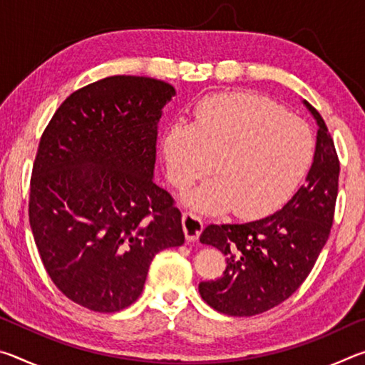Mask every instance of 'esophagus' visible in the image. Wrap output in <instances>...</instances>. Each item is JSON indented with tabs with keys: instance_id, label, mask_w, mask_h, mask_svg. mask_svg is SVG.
<instances>
[{
	"instance_id": "34e87169",
	"label": "esophagus",
	"mask_w": 365,
	"mask_h": 365,
	"mask_svg": "<svg viewBox=\"0 0 365 365\" xmlns=\"http://www.w3.org/2000/svg\"><path fill=\"white\" fill-rule=\"evenodd\" d=\"M182 222H183V232H185V238H187V242H196V240L200 238L202 228H205L202 220L195 214L185 212Z\"/></svg>"
}]
</instances>
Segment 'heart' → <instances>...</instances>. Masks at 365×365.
Segmentation results:
<instances>
[{"instance_id":"heart-1","label":"heart","mask_w":365,"mask_h":365,"mask_svg":"<svg viewBox=\"0 0 365 365\" xmlns=\"http://www.w3.org/2000/svg\"><path fill=\"white\" fill-rule=\"evenodd\" d=\"M160 153L178 190L212 168L217 172L214 180L188 191L185 205L202 214L232 207L237 217L252 219L293 195L312 160L314 137L304 120L270 100L222 93L197 103L193 122H169L160 135Z\"/></svg>"}]
</instances>
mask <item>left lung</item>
Returning <instances> with one entry per match:
<instances>
[{
	"instance_id": "8db88e82",
	"label": "left lung",
	"mask_w": 365,
	"mask_h": 365,
	"mask_svg": "<svg viewBox=\"0 0 365 365\" xmlns=\"http://www.w3.org/2000/svg\"><path fill=\"white\" fill-rule=\"evenodd\" d=\"M302 104L319 127L306 185L267 217L207 225L200 237L201 243L227 256L224 275L197 287L201 298L227 316H256L288 299L306 280L329 240L339 163L322 115L306 100Z\"/></svg>"
}]
</instances>
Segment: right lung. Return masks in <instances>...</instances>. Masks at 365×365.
I'll return each mask as SVG.
<instances>
[{
	"instance_id": "1",
	"label": "right lung",
	"mask_w": 365,
	"mask_h": 365,
	"mask_svg": "<svg viewBox=\"0 0 365 365\" xmlns=\"http://www.w3.org/2000/svg\"><path fill=\"white\" fill-rule=\"evenodd\" d=\"M175 88L114 76L67 98L43 132L29 219L67 298L117 312L138 299L159 251L182 246V214L154 183L158 127Z\"/></svg>"
}]
</instances>
